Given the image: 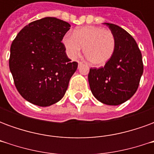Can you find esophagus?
<instances>
[{"label": "esophagus", "instance_id": "1", "mask_svg": "<svg viewBox=\"0 0 154 154\" xmlns=\"http://www.w3.org/2000/svg\"><path fill=\"white\" fill-rule=\"evenodd\" d=\"M82 62H78V66H79V67H80V66H82Z\"/></svg>", "mask_w": 154, "mask_h": 154}]
</instances>
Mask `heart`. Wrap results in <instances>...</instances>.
<instances>
[{"label": "heart", "instance_id": "1", "mask_svg": "<svg viewBox=\"0 0 154 154\" xmlns=\"http://www.w3.org/2000/svg\"><path fill=\"white\" fill-rule=\"evenodd\" d=\"M67 55L71 58L84 54L94 66L100 67L107 63L116 49V38L109 29L99 26L88 25L77 29L74 34H67L63 38Z\"/></svg>", "mask_w": 154, "mask_h": 154}]
</instances>
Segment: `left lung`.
<instances>
[{"label": "left lung", "mask_w": 154, "mask_h": 154, "mask_svg": "<svg viewBox=\"0 0 154 154\" xmlns=\"http://www.w3.org/2000/svg\"><path fill=\"white\" fill-rule=\"evenodd\" d=\"M116 38L113 56L100 68H91L88 82L93 96L101 103L118 106L130 99L139 87L143 72L142 54L128 32L118 25L104 23Z\"/></svg>", "instance_id": "obj_1"}]
</instances>
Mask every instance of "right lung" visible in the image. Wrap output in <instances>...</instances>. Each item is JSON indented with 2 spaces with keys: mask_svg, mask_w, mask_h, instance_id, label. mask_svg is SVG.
Here are the masks:
<instances>
[{
  "mask_svg": "<svg viewBox=\"0 0 154 154\" xmlns=\"http://www.w3.org/2000/svg\"><path fill=\"white\" fill-rule=\"evenodd\" d=\"M70 27L62 20L45 17L25 26L12 42L10 70L19 93L29 102L49 106L65 95L77 68L62 43Z\"/></svg>",
  "mask_w": 154,
  "mask_h": 154,
  "instance_id": "1",
  "label": "right lung"
}]
</instances>
